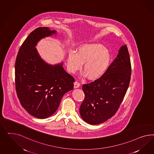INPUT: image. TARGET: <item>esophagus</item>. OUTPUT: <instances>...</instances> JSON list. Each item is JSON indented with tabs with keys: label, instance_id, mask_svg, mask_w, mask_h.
<instances>
[{
	"label": "esophagus",
	"instance_id": "1",
	"mask_svg": "<svg viewBox=\"0 0 154 154\" xmlns=\"http://www.w3.org/2000/svg\"><path fill=\"white\" fill-rule=\"evenodd\" d=\"M79 86H80V84H79V82H78L77 81L75 82V83H74V88H75V89L79 88Z\"/></svg>",
	"mask_w": 154,
	"mask_h": 154
}]
</instances>
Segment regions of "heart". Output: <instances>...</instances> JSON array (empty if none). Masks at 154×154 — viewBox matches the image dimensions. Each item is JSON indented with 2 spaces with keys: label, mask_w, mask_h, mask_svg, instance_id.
I'll use <instances>...</instances> for the list:
<instances>
[{
  "label": "heart",
  "mask_w": 154,
  "mask_h": 154,
  "mask_svg": "<svg viewBox=\"0 0 154 154\" xmlns=\"http://www.w3.org/2000/svg\"><path fill=\"white\" fill-rule=\"evenodd\" d=\"M111 60L109 52L99 43H84L77 47L75 53L71 52L68 57L67 66L75 73L82 68L90 80L99 79L107 70Z\"/></svg>",
  "instance_id": "heart-1"
}]
</instances>
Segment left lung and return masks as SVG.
Listing matches in <instances>:
<instances>
[{"label": "left lung", "mask_w": 154, "mask_h": 154, "mask_svg": "<svg viewBox=\"0 0 154 154\" xmlns=\"http://www.w3.org/2000/svg\"><path fill=\"white\" fill-rule=\"evenodd\" d=\"M131 71L128 48L122 45L104 75L82 85L85 99L79 113L84 121L91 125L100 124L116 113L129 87Z\"/></svg>", "instance_id": "obj_1"}]
</instances>
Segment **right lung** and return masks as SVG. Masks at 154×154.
Listing matches in <instances>:
<instances>
[{
  "instance_id": "1",
  "label": "right lung",
  "mask_w": 154,
  "mask_h": 154,
  "mask_svg": "<svg viewBox=\"0 0 154 154\" xmlns=\"http://www.w3.org/2000/svg\"><path fill=\"white\" fill-rule=\"evenodd\" d=\"M47 27L35 29L19 50L15 64V85L20 102L32 116H51L59 107L64 95L73 89L75 79L64 69L63 62L47 63L37 48L42 39L56 35Z\"/></svg>"
}]
</instances>
